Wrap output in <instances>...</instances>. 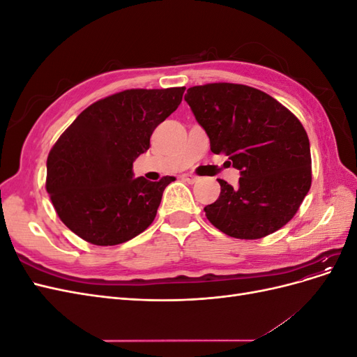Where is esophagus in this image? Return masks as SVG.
<instances>
[{
    "mask_svg": "<svg viewBox=\"0 0 357 357\" xmlns=\"http://www.w3.org/2000/svg\"><path fill=\"white\" fill-rule=\"evenodd\" d=\"M181 178L188 181V183H197L198 181V177L193 176V174H181Z\"/></svg>",
    "mask_w": 357,
    "mask_h": 357,
    "instance_id": "34e87169",
    "label": "esophagus"
}]
</instances>
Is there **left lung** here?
Returning <instances> with one entry per match:
<instances>
[{
  "mask_svg": "<svg viewBox=\"0 0 357 357\" xmlns=\"http://www.w3.org/2000/svg\"><path fill=\"white\" fill-rule=\"evenodd\" d=\"M185 100L215 155L240 169L238 188L219 178V199L204 208L223 234L257 240L294 218L311 186V153L304 126L268 93L235 83L188 89Z\"/></svg>",
  "mask_w": 357,
  "mask_h": 357,
  "instance_id": "1",
  "label": "left lung"
}]
</instances>
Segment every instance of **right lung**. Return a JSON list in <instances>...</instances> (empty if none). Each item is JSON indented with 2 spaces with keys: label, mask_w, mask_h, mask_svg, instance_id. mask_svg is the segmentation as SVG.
<instances>
[{
  "label": "right lung",
  "mask_w": 357,
  "mask_h": 357,
  "mask_svg": "<svg viewBox=\"0 0 357 357\" xmlns=\"http://www.w3.org/2000/svg\"><path fill=\"white\" fill-rule=\"evenodd\" d=\"M185 88L128 89L83 110L47 156L46 189L59 219L95 245H116L146 231L174 177L134 178V160L155 128L177 110Z\"/></svg>",
  "instance_id": "obj_1"
}]
</instances>
